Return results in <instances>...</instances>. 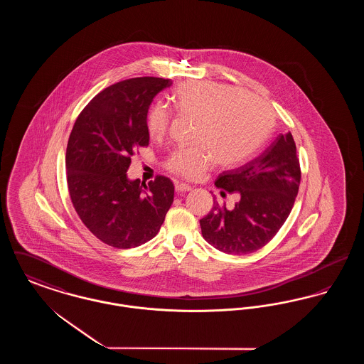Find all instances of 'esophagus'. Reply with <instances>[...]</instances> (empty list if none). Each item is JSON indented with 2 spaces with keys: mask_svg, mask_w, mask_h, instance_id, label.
<instances>
[{
  "mask_svg": "<svg viewBox=\"0 0 364 364\" xmlns=\"http://www.w3.org/2000/svg\"><path fill=\"white\" fill-rule=\"evenodd\" d=\"M192 190V187L188 184H184V183H176V191L177 192H188Z\"/></svg>",
  "mask_w": 364,
  "mask_h": 364,
  "instance_id": "34e87169",
  "label": "esophagus"
}]
</instances>
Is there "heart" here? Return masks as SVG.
I'll return each mask as SVG.
<instances>
[{
	"instance_id": "1",
	"label": "heart",
	"mask_w": 364,
	"mask_h": 364,
	"mask_svg": "<svg viewBox=\"0 0 364 364\" xmlns=\"http://www.w3.org/2000/svg\"><path fill=\"white\" fill-rule=\"evenodd\" d=\"M171 102L180 114L195 117L196 143L174 150L168 168L186 178H198L217 161L237 165L252 156L273 129V119L259 98L217 82H188L174 90ZM169 127L168 110L156 105L147 114V131L162 138Z\"/></svg>"
}]
</instances>
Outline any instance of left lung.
<instances>
[{"mask_svg":"<svg viewBox=\"0 0 364 364\" xmlns=\"http://www.w3.org/2000/svg\"><path fill=\"white\" fill-rule=\"evenodd\" d=\"M300 165L291 132L281 134L263 153L240 168L226 171L215 187L237 193L235 208H214L200 220L203 239L232 255L258 251L277 235L294 208Z\"/></svg>","mask_w":364,"mask_h":364,"instance_id":"left-lung-1","label":"left lung"}]
</instances>
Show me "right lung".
<instances>
[{"label": "right lung", "mask_w": 364, "mask_h": 364, "mask_svg": "<svg viewBox=\"0 0 364 364\" xmlns=\"http://www.w3.org/2000/svg\"><path fill=\"white\" fill-rule=\"evenodd\" d=\"M171 79L135 77L105 88L76 119L67 146V183L82 223L101 242L132 248L151 240L173 203L171 178L147 186L127 171L138 147L149 146L147 113Z\"/></svg>", "instance_id": "add662e5"}]
</instances>
